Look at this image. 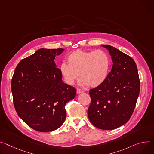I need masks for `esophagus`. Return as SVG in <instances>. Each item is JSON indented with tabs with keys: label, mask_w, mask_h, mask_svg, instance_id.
Segmentation results:
<instances>
[{
	"label": "esophagus",
	"mask_w": 154,
	"mask_h": 154,
	"mask_svg": "<svg viewBox=\"0 0 154 154\" xmlns=\"http://www.w3.org/2000/svg\"><path fill=\"white\" fill-rule=\"evenodd\" d=\"M84 91H83L82 90L80 89V88H77V94H80V93H83Z\"/></svg>",
	"instance_id": "1"
}]
</instances>
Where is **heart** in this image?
Returning a JSON list of instances; mask_svg holds the SVG:
<instances>
[{
  "label": "heart",
  "mask_w": 154,
  "mask_h": 154,
  "mask_svg": "<svg viewBox=\"0 0 154 154\" xmlns=\"http://www.w3.org/2000/svg\"><path fill=\"white\" fill-rule=\"evenodd\" d=\"M67 61L68 64L64 62L61 64L60 72L69 85H73L80 75L81 85L99 87L106 82L110 71V57L101 49L74 51L68 55Z\"/></svg>",
  "instance_id": "b5f03b06"
}]
</instances>
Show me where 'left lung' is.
I'll return each mask as SVG.
<instances>
[{"label":"left lung","instance_id":"obj_1","mask_svg":"<svg viewBox=\"0 0 154 154\" xmlns=\"http://www.w3.org/2000/svg\"><path fill=\"white\" fill-rule=\"evenodd\" d=\"M113 61L109 77L103 85L90 90L88 109L95 127L110 130L127 123L132 116L140 90V80L133 59L110 45H103Z\"/></svg>","mask_w":154,"mask_h":154}]
</instances>
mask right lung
Returning <instances> with one entry per match:
<instances>
[{"mask_svg": "<svg viewBox=\"0 0 154 154\" xmlns=\"http://www.w3.org/2000/svg\"><path fill=\"white\" fill-rule=\"evenodd\" d=\"M64 49L41 48L23 59L11 79L13 104L18 116L31 128L48 132L60 128L66 119V104L76 89L62 81L55 57Z\"/></svg>", "mask_w": 154, "mask_h": 154, "instance_id": "right-lung-1", "label": "right lung"}]
</instances>
